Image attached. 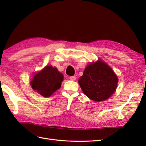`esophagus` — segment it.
Segmentation results:
<instances>
[{
	"label": "esophagus",
	"mask_w": 146,
	"mask_h": 146,
	"mask_svg": "<svg viewBox=\"0 0 146 146\" xmlns=\"http://www.w3.org/2000/svg\"><path fill=\"white\" fill-rule=\"evenodd\" d=\"M70 79L71 80H72V81H75V80H76V76H71L70 77Z\"/></svg>",
	"instance_id": "1"
}]
</instances>
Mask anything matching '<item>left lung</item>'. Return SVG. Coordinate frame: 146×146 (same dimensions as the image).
<instances>
[{"label":"left lung","mask_w":146,"mask_h":146,"mask_svg":"<svg viewBox=\"0 0 146 146\" xmlns=\"http://www.w3.org/2000/svg\"><path fill=\"white\" fill-rule=\"evenodd\" d=\"M78 83L85 95L100 102L107 100L115 91L118 78L111 68L99 60L86 66Z\"/></svg>","instance_id":"1"}]
</instances>
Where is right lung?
Wrapping results in <instances>:
<instances>
[{
  "label": "right lung",
  "instance_id": "obj_1",
  "mask_svg": "<svg viewBox=\"0 0 146 146\" xmlns=\"http://www.w3.org/2000/svg\"><path fill=\"white\" fill-rule=\"evenodd\" d=\"M63 80V74L56 68L46 66L34 76L31 85L34 90L43 97H49L61 87Z\"/></svg>",
  "mask_w": 146,
  "mask_h": 146
}]
</instances>
